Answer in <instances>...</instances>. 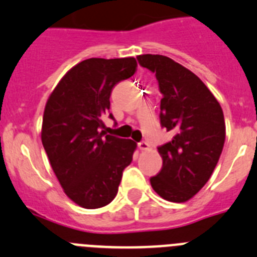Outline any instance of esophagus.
<instances>
[{"label":"esophagus","mask_w":257,"mask_h":257,"mask_svg":"<svg viewBox=\"0 0 257 257\" xmlns=\"http://www.w3.org/2000/svg\"><path fill=\"white\" fill-rule=\"evenodd\" d=\"M138 147H140V150H142V151H147V150L150 149V143L146 142V141H142V142L138 143Z\"/></svg>","instance_id":"esophagus-1"}]
</instances>
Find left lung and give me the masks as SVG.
I'll use <instances>...</instances> for the list:
<instances>
[{"label":"left lung","mask_w":257,"mask_h":257,"mask_svg":"<svg viewBox=\"0 0 257 257\" xmlns=\"http://www.w3.org/2000/svg\"><path fill=\"white\" fill-rule=\"evenodd\" d=\"M138 64L155 73L163 98L160 123L172 132L170 142L159 146L160 173L150 179L157 195L186 202L207 183L225 141L220 105L202 80L163 55H141Z\"/></svg>","instance_id":"1"}]
</instances>
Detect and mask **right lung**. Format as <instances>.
Here are the masks:
<instances>
[{"label": "right lung", "instance_id": "1", "mask_svg": "<svg viewBox=\"0 0 257 257\" xmlns=\"http://www.w3.org/2000/svg\"><path fill=\"white\" fill-rule=\"evenodd\" d=\"M136 68L133 57L84 60L65 74L46 103L43 147L66 196L84 209L114 200L133 159L136 142L106 134L102 119L112 88Z\"/></svg>", "mask_w": 257, "mask_h": 257}]
</instances>
